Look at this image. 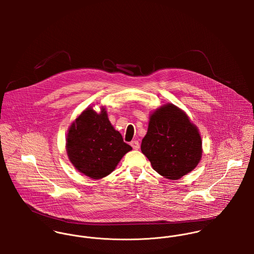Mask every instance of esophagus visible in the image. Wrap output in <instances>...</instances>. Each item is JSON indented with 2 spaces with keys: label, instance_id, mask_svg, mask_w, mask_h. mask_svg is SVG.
Returning a JSON list of instances; mask_svg holds the SVG:
<instances>
[{
  "label": "esophagus",
  "instance_id": "34e87169",
  "mask_svg": "<svg viewBox=\"0 0 254 254\" xmlns=\"http://www.w3.org/2000/svg\"><path fill=\"white\" fill-rule=\"evenodd\" d=\"M130 145H131V146H132L134 149H139V148H140V144H139L138 141H132V142L130 143Z\"/></svg>",
  "mask_w": 254,
  "mask_h": 254
}]
</instances>
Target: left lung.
Here are the masks:
<instances>
[{
  "label": "left lung",
  "instance_id": "1",
  "mask_svg": "<svg viewBox=\"0 0 254 254\" xmlns=\"http://www.w3.org/2000/svg\"><path fill=\"white\" fill-rule=\"evenodd\" d=\"M141 149L158 174L172 180L194 169L202 153L196 127L171 104L151 114Z\"/></svg>",
  "mask_w": 254,
  "mask_h": 254
}]
</instances>
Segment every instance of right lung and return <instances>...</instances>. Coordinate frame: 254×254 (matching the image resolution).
Segmentation results:
<instances>
[{
  "mask_svg": "<svg viewBox=\"0 0 254 254\" xmlns=\"http://www.w3.org/2000/svg\"><path fill=\"white\" fill-rule=\"evenodd\" d=\"M131 149L110 124L105 109L101 113L84 110L70 126L66 139L67 154L74 167L92 179L109 175Z\"/></svg>",
  "mask_w": 254,
  "mask_h": 254,
  "instance_id": "add662e5",
  "label": "right lung"
}]
</instances>
